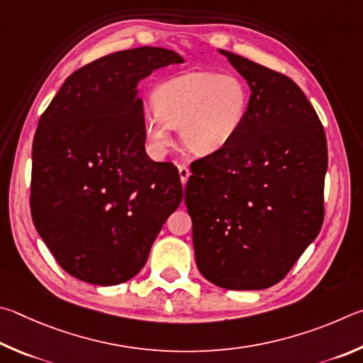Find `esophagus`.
<instances>
[{
    "label": "esophagus",
    "mask_w": 363,
    "mask_h": 363,
    "mask_svg": "<svg viewBox=\"0 0 363 363\" xmlns=\"http://www.w3.org/2000/svg\"><path fill=\"white\" fill-rule=\"evenodd\" d=\"M178 174H180V180H182L183 185H186L188 178H189V175H191V172H189L188 165H185V164H178Z\"/></svg>",
    "instance_id": "esophagus-1"
}]
</instances>
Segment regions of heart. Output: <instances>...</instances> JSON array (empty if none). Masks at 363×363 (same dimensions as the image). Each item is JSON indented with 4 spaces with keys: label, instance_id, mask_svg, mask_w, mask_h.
I'll list each match as a JSON object with an SVG mask.
<instances>
[{
    "label": "heart",
    "instance_id": "1",
    "mask_svg": "<svg viewBox=\"0 0 363 363\" xmlns=\"http://www.w3.org/2000/svg\"><path fill=\"white\" fill-rule=\"evenodd\" d=\"M250 89L238 74L191 72L162 82L152 95L155 116L145 119V133L155 148L172 143L170 129L196 155L223 148L238 135L250 110Z\"/></svg>",
    "mask_w": 363,
    "mask_h": 363
}]
</instances>
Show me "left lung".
Wrapping results in <instances>:
<instances>
[{
    "mask_svg": "<svg viewBox=\"0 0 363 363\" xmlns=\"http://www.w3.org/2000/svg\"><path fill=\"white\" fill-rule=\"evenodd\" d=\"M252 91L238 135L191 164L185 204L196 264L228 290L281 282L319 234L328 164L323 125L289 76L221 50Z\"/></svg>",
    "mask_w": 363,
    "mask_h": 363,
    "instance_id": "8db88e82",
    "label": "left lung"
}]
</instances>
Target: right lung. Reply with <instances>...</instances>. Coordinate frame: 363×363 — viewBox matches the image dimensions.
I'll return each mask as SVG.
<instances>
[{"label":"right lung","instance_id":"obj_1","mask_svg":"<svg viewBox=\"0 0 363 363\" xmlns=\"http://www.w3.org/2000/svg\"><path fill=\"white\" fill-rule=\"evenodd\" d=\"M183 63L174 50L137 48L72 73L41 114L33 138L30 207L38 234L69 276L118 285L137 276L183 198L172 162L145 151L137 86Z\"/></svg>","mask_w":363,"mask_h":363}]
</instances>
